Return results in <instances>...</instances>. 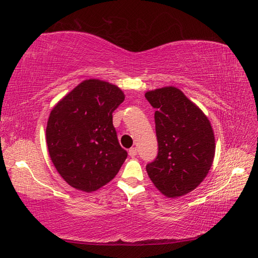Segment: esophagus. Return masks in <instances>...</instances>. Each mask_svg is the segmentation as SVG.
Segmentation results:
<instances>
[{
    "instance_id": "esophagus-1",
    "label": "esophagus",
    "mask_w": 258,
    "mask_h": 258,
    "mask_svg": "<svg viewBox=\"0 0 258 258\" xmlns=\"http://www.w3.org/2000/svg\"><path fill=\"white\" fill-rule=\"evenodd\" d=\"M137 154H138V149L137 148L129 149V155L131 156V158H134V156H136Z\"/></svg>"
}]
</instances>
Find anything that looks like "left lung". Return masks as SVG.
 <instances>
[{
	"label": "left lung",
	"mask_w": 258,
	"mask_h": 258,
	"mask_svg": "<svg viewBox=\"0 0 258 258\" xmlns=\"http://www.w3.org/2000/svg\"><path fill=\"white\" fill-rule=\"evenodd\" d=\"M154 112L159 151L147 164L158 189L175 198L194 190L208 174L215 158V136L210 121L176 87L146 93Z\"/></svg>",
	"instance_id": "left-lung-1"
}]
</instances>
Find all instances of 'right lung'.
Returning <instances> with one entry per match:
<instances>
[{"instance_id": "add662e5", "label": "right lung", "mask_w": 258, "mask_h": 258, "mask_svg": "<svg viewBox=\"0 0 258 258\" xmlns=\"http://www.w3.org/2000/svg\"><path fill=\"white\" fill-rule=\"evenodd\" d=\"M124 99L116 85L86 80L50 112L46 138L50 158L67 183L86 192L114 178L127 159L112 124Z\"/></svg>"}]
</instances>
